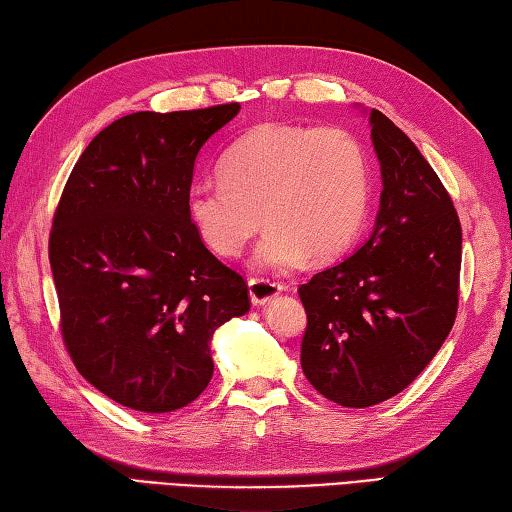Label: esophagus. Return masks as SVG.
Listing matches in <instances>:
<instances>
[{
  "mask_svg": "<svg viewBox=\"0 0 512 512\" xmlns=\"http://www.w3.org/2000/svg\"><path fill=\"white\" fill-rule=\"evenodd\" d=\"M280 291H283V285L276 283L274 278H249V298H252L254 305H267V302L274 300Z\"/></svg>",
  "mask_w": 512,
  "mask_h": 512,
  "instance_id": "obj_1",
  "label": "esophagus"
}]
</instances>
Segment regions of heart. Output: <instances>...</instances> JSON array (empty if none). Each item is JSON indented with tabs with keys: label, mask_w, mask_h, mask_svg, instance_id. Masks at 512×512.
<instances>
[{
	"label": "heart",
	"mask_w": 512,
	"mask_h": 512,
	"mask_svg": "<svg viewBox=\"0 0 512 512\" xmlns=\"http://www.w3.org/2000/svg\"><path fill=\"white\" fill-rule=\"evenodd\" d=\"M371 201L362 143L342 128L263 123L229 145L221 183H194L185 212L218 256H238L260 225V269L291 271L331 260L356 241Z\"/></svg>",
	"instance_id": "1"
}]
</instances>
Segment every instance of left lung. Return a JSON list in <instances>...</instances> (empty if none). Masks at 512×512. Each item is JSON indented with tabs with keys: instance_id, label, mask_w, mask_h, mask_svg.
<instances>
[{
	"instance_id": "1",
	"label": "left lung",
	"mask_w": 512,
	"mask_h": 512,
	"mask_svg": "<svg viewBox=\"0 0 512 512\" xmlns=\"http://www.w3.org/2000/svg\"><path fill=\"white\" fill-rule=\"evenodd\" d=\"M369 125L382 174L373 232L298 289L302 371L351 409L398 395L435 358L453 329L462 265L460 218L429 161L380 110Z\"/></svg>"
}]
</instances>
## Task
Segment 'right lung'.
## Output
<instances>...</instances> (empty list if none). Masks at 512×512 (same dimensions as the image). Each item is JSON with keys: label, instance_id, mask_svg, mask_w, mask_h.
<instances>
[{"label": "right lung", "instance_id": "right-lung-1", "mask_svg": "<svg viewBox=\"0 0 512 512\" xmlns=\"http://www.w3.org/2000/svg\"><path fill=\"white\" fill-rule=\"evenodd\" d=\"M241 103L134 112L72 168L50 232L61 333L77 371L143 413L183 409L212 380V338L249 311L243 276L185 212L203 145Z\"/></svg>", "mask_w": 512, "mask_h": 512}]
</instances>
